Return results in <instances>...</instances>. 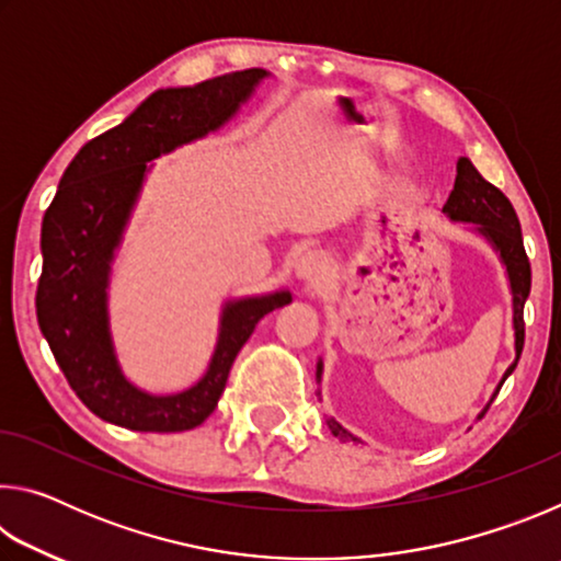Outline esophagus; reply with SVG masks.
Returning a JSON list of instances; mask_svg holds the SVG:
<instances>
[{
	"mask_svg": "<svg viewBox=\"0 0 561 561\" xmlns=\"http://www.w3.org/2000/svg\"><path fill=\"white\" fill-rule=\"evenodd\" d=\"M294 274L304 284H319L327 277V260L319 252H304L294 264Z\"/></svg>",
	"mask_w": 561,
	"mask_h": 561,
	"instance_id": "esophagus-1",
	"label": "esophagus"
}]
</instances>
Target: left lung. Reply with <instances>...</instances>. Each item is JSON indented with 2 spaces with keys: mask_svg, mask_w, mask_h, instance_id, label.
<instances>
[{
  "mask_svg": "<svg viewBox=\"0 0 561 561\" xmlns=\"http://www.w3.org/2000/svg\"><path fill=\"white\" fill-rule=\"evenodd\" d=\"M443 213L448 215L450 222L470 225V232L480 234L482 240L492 247V252L497 254L502 267H505L507 287L512 294L515 360H512V364L507 366V371L502 374V381H500V386H502L505 383V378L515 371L519 354H522V344H525V321H522V311H525V301L529 297V287H531V270H529V260L525 254V244H522V227L517 220V213L507 197L502 195V190L488 183V180L478 173V168L470 163V158L458 160V175H455L453 193L448 197V203L443 205ZM321 374H324V360L319 358L317 360V383H321ZM500 386L495 388V393L490 396L488 405L478 413V421L485 415L490 403L495 401ZM319 396H321V391H319ZM327 425L339 440L364 443L360 438H356L354 433H348L344 425L336 421V417L329 415Z\"/></svg>",
  "mask_w": 561,
  "mask_h": 561,
  "instance_id": "obj_1",
  "label": "left lung"
}]
</instances>
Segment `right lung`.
<instances>
[{
  "mask_svg": "<svg viewBox=\"0 0 561 561\" xmlns=\"http://www.w3.org/2000/svg\"><path fill=\"white\" fill-rule=\"evenodd\" d=\"M270 76L247 69L195 87L158 89L116 128L89 140L64 170L42 222L36 319L66 381L103 421L144 433L201 425L217 408L232 360L257 321L291 301L289 289L227 299L210 364L178 393H150L133 383L111 334V267L153 168L150 160L227 126Z\"/></svg>",
  "mask_w": 561,
  "mask_h": 561,
  "instance_id": "1",
  "label": "right lung"
}]
</instances>
